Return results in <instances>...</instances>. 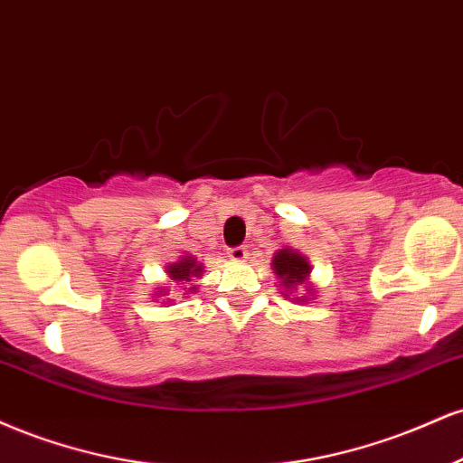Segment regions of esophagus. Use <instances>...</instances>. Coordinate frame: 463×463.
I'll use <instances>...</instances> for the list:
<instances>
[{"label": "esophagus", "mask_w": 463, "mask_h": 463, "mask_svg": "<svg viewBox=\"0 0 463 463\" xmlns=\"http://www.w3.org/2000/svg\"><path fill=\"white\" fill-rule=\"evenodd\" d=\"M247 247H232L230 251H227V258L233 260V262H242L244 258H247Z\"/></svg>", "instance_id": "34e87169"}]
</instances>
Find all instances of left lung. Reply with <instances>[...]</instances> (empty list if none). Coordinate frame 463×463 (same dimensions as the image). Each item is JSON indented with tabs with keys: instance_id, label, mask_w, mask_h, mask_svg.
I'll return each instance as SVG.
<instances>
[{
	"instance_id": "obj_1",
	"label": "left lung",
	"mask_w": 463,
	"mask_h": 463,
	"mask_svg": "<svg viewBox=\"0 0 463 463\" xmlns=\"http://www.w3.org/2000/svg\"><path fill=\"white\" fill-rule=\"evenodd\" d=\"M273 269L277 277L284 279L286 288L303 284L309 273V264L306 262V258L298 253H292L290 249H281V251L275 255Z\"/></svg>"
}]
</instances>
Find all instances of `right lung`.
Returning <instances> with one entry per match:
<instances>
[{"mask_svg":"<svg viewBox=\"0 0 463 463\" xmlns=\"http://www.w3.org/2000/svg\"><path fill=\"white\" fill-rule=\"evenodd\" d=\"M201 275V266L194 262V258H182L177 264L168 266V277L173 281H190V277H199ZM193 290V288H190Z\"/></svg>","mask_w":463,"mask_h":463,"instance_id":"add662e5","label":"right lung"}]
</instances>
